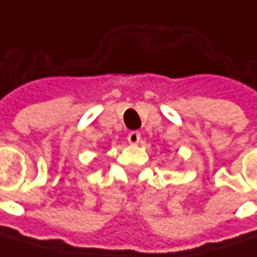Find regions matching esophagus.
<instances>
[{
    "mask_svg": "<svg viewBox=\"0 0 257 257\" xmlns=\"http://www.w3.org/2000/svg\"><path fill=\"white\" fill-rule=\"evenodd\" d=\"M127 141L130 145H138L141 142V133L139 132H130L127 136Z\"/></svg>",
    "mask_w": 257,
    "mask_h": 257,
    "instance_id": "34e87169",
    "label": "esophagus"
}]
</instances>
